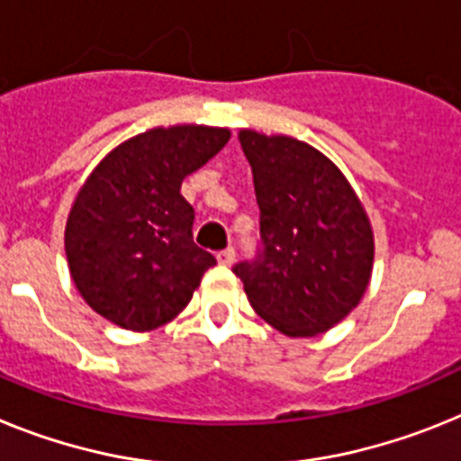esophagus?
Here are the masks:
<instances>
[{
	"instance_id": "34e87169",
	"label": "esophagus",
	"mask_w": 461,
	"mask_h": 461,
	"mask_svg": "<svg viewBox=\"0 0 461 461\" xmlns=\"http://www.w3.org/2000/svg\"><path fill=\"white\" fill-rule=\"evenodd\" d=\"M236 259V250L234 248H225V250H220L218 253V262L222 264V267H231Z\"/></svg>"
}]
</instances>
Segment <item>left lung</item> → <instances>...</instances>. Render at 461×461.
<instances>
[{"mask_svg":"<svg viewBox=\"0 0 461 461\" xmlns=\"http://www.w3.org/2000/svg\"><path fill=\"white\" fill-rule=\"evenodd\" d=\"M239 139L253 167L259 246L231 271L271 327L287 336L322 334L369 285V218L341 171L308 143L250 130Z\"/></svg>","mask_w":461,"mask_h":461,"instance_id":"left-lung-1","label":"left lung"}]
</instances>
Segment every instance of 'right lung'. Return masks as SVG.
I'll return each instance as SVG.
<instances>
[{"mask_svg":"<svg viewBox=\"0 0 461 461\" xmlns=\"http://www.w3.org/2000/svg\"><path fill=\"white\" fill-rule=\"evenodd\" d=\"M230 131L181 125L139 134L102 159L67 220L64 248L81 297L125 330L178 315L215 258L194 243L181 183L218 155Z\"/></svg>","mask_w":461,"mask_h":461,"instance_id":"obj_1","label":"right lung"}]
</instances>
